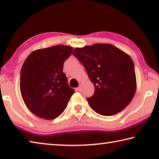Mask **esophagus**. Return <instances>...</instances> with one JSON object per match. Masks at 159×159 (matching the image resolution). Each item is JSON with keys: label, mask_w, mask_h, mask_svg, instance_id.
<instances>
[{"label": "esophagus", "mask_w": 159, "mask_h": 159, "mask_svg": "<svg viewBox=\"0 0 159 159\" xmlns=\"http://www.w3.org/2000/svg\"><path fill=\"white\" fill-rule=\"evenodd\" d=\"M81 90H82V84H81V83H80L79 87L77 88V90L78 91H81Z\"/></svg>", "instance_id": "obj_1"}]
</instances>
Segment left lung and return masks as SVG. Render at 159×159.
Listing matches in <instances>:
<instances>
[{"instance_id": "left-lung-1", "label": "left lung", "mask_w": 159, "mask_h": 159, "mask_svg": "<svg viewBox=\"0 0 159 159\" xmlns=\"http://www.w3.org/2000/svg\"><path fill=\"white\" fill-rule=\"evenodd\" d=\"M73 55L85 67L95 86L94 95L87 98L94 111L102 116H112L130 104L137 88L130 55L109 43L76 48Z\"/></svg>"}]
</instances>
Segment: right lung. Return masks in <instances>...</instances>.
I'll return each mask as SVG.
<instances>
[{
	"mask_svg": "<svg viewBox=\"0 0 159 159\" xmlns=\"http://www.w3.org/2000/svg\"><path fill=\"white\" fill-rule=\"evenodd\" d=\"M73 48L58 45L34 50L24 62L20 92L31 113L45 120L58 117L66 109L74 90L63 73V64Z\"/></svg>",
	"mask_w": 159,
	"mask_h": 159,
	"instance_id": "right-lung-1",
	"label": "right lung"
}]
</instances>
